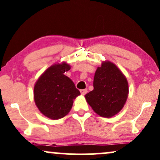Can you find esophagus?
I'll use <instances>...</instances> for the list:
<instances>
[{"label":"esophagus","instance_id":"34e87169","mask_svg":"<svg viewBox=\"0 0 160 160\" xmlns=\"http://www.w3.org/2000/svg\"><path fill=\"white\" fill-rule=\"evenodd\" d=\"M80 92H81V94H82V95H85V94L87 93L88 91H87V89H82Z\"/></svg>","mask_w":160,"mask_h":160}]
</instances>
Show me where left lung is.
Instances as JSON below:
<instances>
[{
	"instance_id": "1",
	"label": "left lung",
	"mask_w": 160,
	"mask_h": 160,
	"mask_svg": "<svg viewBox=\"0 0 160 160\" xmlns=\"http://www.w3.org/2000/svg\"><path fill=\"white\" fill-rule=\"evenodd\" d=\"M94 89L85 95L86 100L97 115L111 118L118 113L128 95L126 77L114 63L104 61L97 68Z\"/></svg>"
}]
</instances>
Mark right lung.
Here are the masks:
<instances>
[{
	"mask_svg": "<svg viewBox=\"0 0 160 160\" xmlns=\"http://www.w3.org/2000/svg\"><path fill=\"white\" fill-rule=\"evenodd\" d=\"M70 65L54 64L42 74L34 87V99L39 110L52 120L63 118L70 112L73 99L80 95L74 83L64 73Z\"/></svg>",
	"mask_w": 160,
	"mask_h": 160,
	"instance_id": "1",
	"label": "right lung"
}]
</instances>
